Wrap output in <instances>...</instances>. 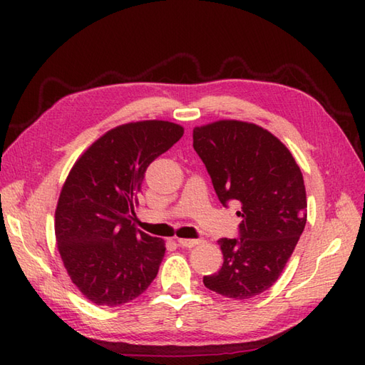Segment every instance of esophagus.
I'll list each match as a JSON object with an SVG mask.
<instances>
[{
	"instance_id": "esophagus-1",
	"label": "esophagus",
	"mask_w": 365,
	"mask_h": 365,
	"mask_svg": "<svg viewBox=\"0 0 365 365\" xmlns=\"http://www.w3.org/2000/svg\"><path fill=\"white\" fill-rule=\"evenodd\" d=\"M177 243L182 247H192L200 243V240H190V238H178Z\"/></svg>"
}]
</instances>
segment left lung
Instances as JSON below:
<instances>
[{
  "instance_id": "1",
  "label": "left lung",
  "mask_w": 365,
  "mask_h": 365,
  "mask_svg": "<svg viewBox=\"0 0 365 365\" xmlns=\"http://www.w3.org/2000/svg\"><path fill=\"white\" fill-rule=\"evenodd\" d=\"M220 202H238L237 238H221L224 263L204 285L222 297L247 299L281 276L306 226V188L289 149L269 131L240 120L192 130Z\"/></svg>"
}]
</instances>
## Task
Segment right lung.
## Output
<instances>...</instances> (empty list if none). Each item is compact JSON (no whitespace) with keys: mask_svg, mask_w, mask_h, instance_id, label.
<instances>
[{"mask_svg":"<svg viewBox=\"0 0 365 365\" xmlns=\"http://www.w3.org/2000/svg\"><path fill=\"white\" fill-rule=\"evenodd\" d=\"M183 127L144 120L113 128L75 163L54 216L58 250L72 282L97 306L138 298L158 274L165 242L131 224L145 170Z\"/></svg>","mask_w":365,"mask_h":365,"instance_id":"right-lung-1","label":"right lung"}]
</instances>
